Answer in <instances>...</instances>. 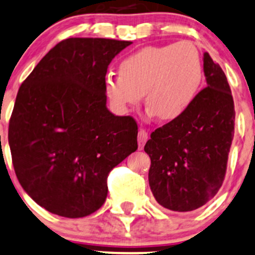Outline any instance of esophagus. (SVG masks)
Wrapping results in <instances>:
<instances>
[{"label": "esophagus", "mask_w": 255, "mask_h": 255, "mask_svg": "<svg viewBox=\"0 0 255 255\" xmlns=\"http://www.w3.org/2000/svg\"><path fill=\"white\" fill-rule=\"evenodd\" d=\"M149 139V133L146 132V130L144 129H140L138 133V145H139V149H143L144 144L146 143V140Z\"/></svg>", "instance_id": "1"}]
</instances>
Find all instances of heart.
Wrapping results in <instances>:
<instances>
[{"label": "heart", "instance_id": "obj_1", "mask_svg": "<svg viewBox=\"0 0 255 255\" xmlns=\"http://www.w3.org/2000/svg\"><path fill=\"white\" fill-rule=\"evenodd\" d=\"M121 74H109L105 92L112 105L127 111L145 94L150 114L172 122L188 112L203 79L199 51L188 41L148 46L126 57Z\"/></svg>", "mask_w": 255, "mask_h": 255}]
</instances>
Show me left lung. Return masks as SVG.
I'll return each mask as SVG.
<instances>
[{
    "label": "left lung",
    "mask_w": 255,
    "mask_h": 255,
    "mask_svg": "<svg viewBox=\"0 0 255 255\" xmlns=\"http://www.w3.org/2000/svg\"><path fill=\"white\" fill-rule=\"evenodd\" d=\"M206 88L181 119L151 133L149 186L172 211L199 209L219 192L235 132V105L224 71L208 52L203 57Z\"/></svg>",
    "instance_id": "8db88e82"
}]
</instances>
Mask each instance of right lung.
Instances as JSON below:
<instances>
[{
  "label": "right lung",
  "instance_id": "obj_1",
  "mask_svg": "<svg viewBox=\"0 0 255 255\" xmlns=\"http://www.w3.org/2000/svg\"><path fill=\"white\" fill-rule=\"evenodd\" d=\"M130 44L66 39L20 85L8 129L13 167L24 191L50 213H95L106 200L110 171L138 149L135 121L106 107L107 67Z\"/></svg>",
  "mask_w": 255,
  "mask_h": 255
}]
</instances>
